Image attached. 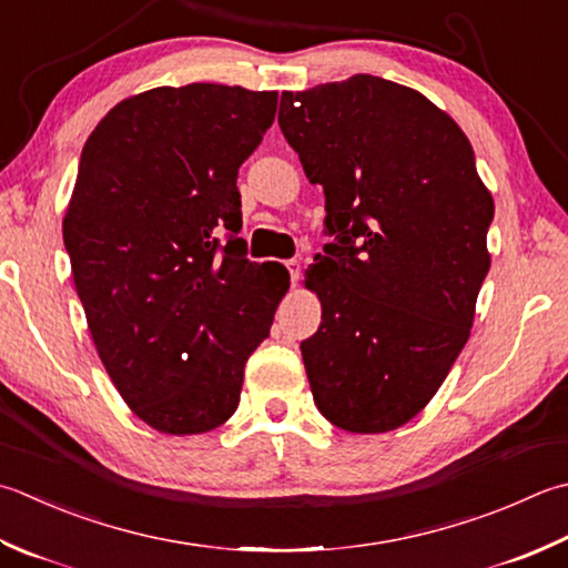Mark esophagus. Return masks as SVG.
Masks as SVG:
<instances>
[{"instance_id": "esophagus-1", "label": "esophagus", "mask_w": 568, "mask_h": 568, "mask_svg": "<svg viewBox=\"0 0 568 568\" xmlns=\"http://www.w3.org/2000/svg\"><path fill=\"white\" fill-rule=\"evenodd\" d=\"M285 268L291 273V281L295 285L300 281V261H285Z\"/></svg>"}]
</instances>
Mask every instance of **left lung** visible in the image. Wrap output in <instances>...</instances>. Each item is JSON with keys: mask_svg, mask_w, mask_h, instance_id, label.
Instances as JSON below:
<instances>
[{"mask_svg": "<svg viewBox=\"0 0 568 568\" xmlns=\"http://www.w3.org/2000/svg\"><path fill=\"white\" fill-rule=\"evenodd\" d=\"M277 122L335 233L305 271L322 303L300 344L315 404L349 433L394 430L470 337L493 194L458 122L414 88L357 73L285 91Z\"/></svg>", "mask_w": 568, "mask_h": 568, "instance_id": "obj_1", "label": "left lung"}]
</instances>
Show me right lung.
Wrapping results in <instances>:
<instances>
[{"mask_svg":"<svg viewBox=\"0 0 568 568\" xmlns=\"http://www.w3.org/2000/svg\"><path fill=\"white\" fill-rule=\"evenodd\" d=\"M275 108V91L162 85L120 100L83 144L63 216L73 283L122 402L160 433L226 424L291 285L236 236L239 166Z\"/></svg>","mask_w":568,"mask_h":568,"instance_id":"add662e5","label":"right lung"}]
</instances>
